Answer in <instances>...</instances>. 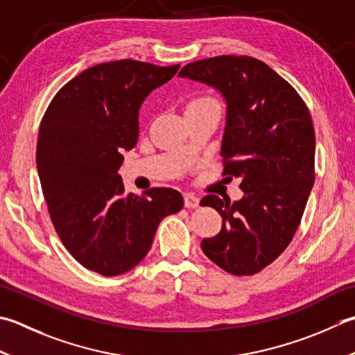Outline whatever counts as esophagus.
Instances as JSON below:
<instances>
[{
    "label": "esophagus",
    "mask_w": 355,
    "mask_h": 355,
    "mask_svg": "<svg viewBox=\"0 0 355 355\" xmlns=\"http://www.w3.org/2000/svg\"><path fill=\"white\" fill-rule=\"evenodd\" d=\"M200 205V198L193 196V193H186L184 196V206L187 209H193V207H197Z\"/></svg>",
    "instance_id": "1"
}]
</instances>
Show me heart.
Wrapping results in <instances>:
<instances>
[{
    "label": "heart",
    "instance_id": "heart-1",
    "mask_svg": "<svg viewBox=\"0 0 355 355\" xmlns=\"http://www.w3.org/2000/svg\"><path fill=\"white\" fill-rule=\"evenodd\" d=\"M207 103H215V101H214V100H211V98H200V100H196V101L189 103V106H187V107H191V106H198V104H207Z\"/></svg>",
    "mask_w": 355,
    "mask_h": 355
}]
</instances>
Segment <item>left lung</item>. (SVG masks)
Listing matches in <instances>:
<instances>
[{
	"mask_svg": "<svg viewBox=\"0 0 355 355\" xmlns=\"http://www.w3.org/2000/svg\"><path fill=\"white\" fill-rule=\"evenodd\" d=\"M217 90L226 104L220 154L225 175L241 180L237 201L206 196L223 217L221 231L201 241L209 260L234 275H254L293 240L314 186L315 135L295 89L252 57L200 60L178 73Z\"/></svg>",
	"mask_w": 355,
	"mask_h": 355,
	"instance_id": "obj_1",
	"label": "left lung"
}]
</instances>
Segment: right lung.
<instances>
[{
    "label": "right lung",
    "mask_w": 355,
    "mask_h": 355,
    "mask_svg": "<svg viewBox=\"0 0 355 355\" xmlns=\"http://www.w3.org/2000/svg\"><path fill=\"white\" fill-rule=\"evenodd\" d=\"M180 69L120 60L86 69L55 95L40 126L37 169L55 231L73 259L104 277L128 272L149 252L182 193H124L123 152L135 148L140 109Z\"/></svg>",
    "instance_id": "add662e5"
}]
</instances>
